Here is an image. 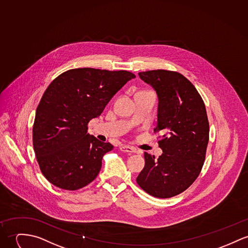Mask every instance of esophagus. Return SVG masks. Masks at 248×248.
Here are the masks:
<instances>
[{"mask_svg":"<svg viewBox=\"0 0 248 248\" xmlns=\"http://www.w3.org/2000/svg\"><path fill=\"white\" fill-rule=\"evenodd\" d=\"M120 150H121L122 152L127 153V154H133V153H135V151H136L133 147H130V146H128V145H121V146H120Z\"/></svg>","mask_w":248,"mask_h":248,"instance_id":"1","label":"esophagus"}]
</instances>
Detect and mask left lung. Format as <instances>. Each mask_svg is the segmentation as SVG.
Masks as SVG:
<instances>
[{
    "label": "left lung",
    "instance_id": "obj_1",
    "mask_svg": "<svg viewBox=\"0 0 248 248\" xmlns=\"http://www.w3.org/2000/svg\"><path fill=\"white\" fill-rule=\"evenodd\" d=\"M158 97V146L155 158L144 153L145 165L137 177L143 190L157 198H170L186 191L202 170L209 142L206 107L195 87L181 74L166 70L139 73Z\"/></svg>",
    "mask_w": 248,
    "mask_h": 248
}]
</instances>
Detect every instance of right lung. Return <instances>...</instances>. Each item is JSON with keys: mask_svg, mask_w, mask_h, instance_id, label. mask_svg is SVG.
I'll use <instances>...</instances> for the list:
<instances>
[{"mask_svg": "<svg viewBox=\"0 0 248 248\" xmlns=\"http://www.w3.org/2000/svg\"><path fill=\"white\" fill-rule=\"evenodd\" d=\"M135 77L127 71L79 68L52 81L38 104L33 125L34 151L50 183L77 191L95 179L104 155L113 145L88 133V124Z\"/></svg>", "mask_w": 248, "mask_h": 248, "instance_id": "right-lung-1", "label": "right lung"}]
</instances>
